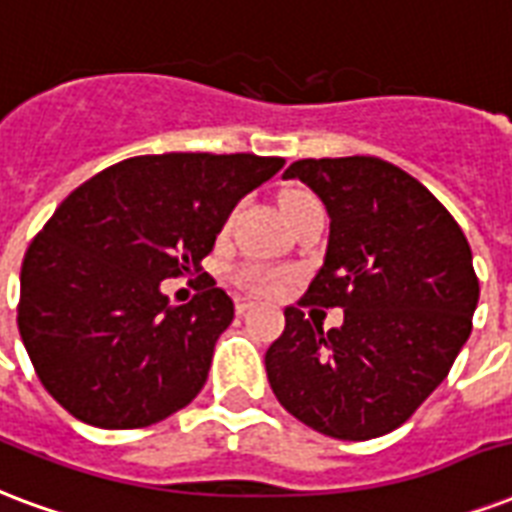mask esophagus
Segmentation results:
<instances>
[{
    "mask_svg": "<svg viewBox=\"0 0 512 512\" xmlns=\"http://www.w3.org/2000/svg\"><path fill=\"white\" fill-rule=\"evenodd\" d=\"M251 307L253 302L248 297H234V310H237V315H245Z\"/></svg>",
    "mask_w": 512,
    "mask_h": 512,
    "instance_id": "esophagus-1",
    "label": "esophagus"
}]
</instances>
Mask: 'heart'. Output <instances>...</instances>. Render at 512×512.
<instances>
[{"label":"heart","instance_id":"obj_1","mask_svg":"<svg viewBox=\"0 0 512 512\" xmlns=\"http://www.w3.org/2000/svg\"><path fill=\"white\" fill-rule=\"evenodd\" d=\"M318 199L310 194V191H302V188H294V191H286L283 199H280V210H283V218H291V213H297L299 207L315 205ZM242 286L253 288V291H275V288L286 280V275L278 270H267V267H242L240 275H237Z\"/></svg>","mask_w":512,"mask_h":512}]
</instances>
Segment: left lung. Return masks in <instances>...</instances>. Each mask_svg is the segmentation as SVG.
Masks as SVG:
<instances>
[{"mask_svg":"<svg viewBox=\"0 0 512 512\" xmlns=\"http://www.w3.org/2000/svg\"><path fill=\"white\" fill-rule=\"evenodd\" d=\"M329 213V245L264 356L275 397L315 432H394L440 386L472 332L480 286L470 242L426 186L375 156L302 159L283 172ZM305 304L343 306L323 332Z\"/></svg>","mask_w":512,"mask_h":512,"instance_id":"8db88e82","label":"left lung"}]
</instances>
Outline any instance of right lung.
I'll use <instances>...</instances> for the list:
<instances>
[{
  "label": "right lung",
  "instance_id": "right-lung-1",
  "mask_svg": "<svg viewBox=\"0 0 512 512\" xmlns=\"http://www.w3.org/2000/svg\"><path fill=\"white\" fill-rule=\"evenodd\" d=\"M283 164L134 156L56 207L23 256L18 332L64 410L99 429H140L197 397L234 302L207 278L188 305H169L161 280L202 270L237 202Z\"/></svg>",
  "mask_w": 512,
  "mask_h": 512
}]
</instances>
